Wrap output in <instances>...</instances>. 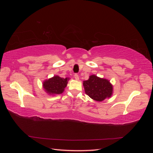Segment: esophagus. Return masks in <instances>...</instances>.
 Here are the masks:
<instances>
[{
  "label": "esophagus",
  "mask_w": 153,
  "mask_h": 153,
  "mask_svg": "<svg viewBox=\"0 0 153 153\" xmlns=\"http://www.w3.org/2000/svg\"><path fill=\"white\" fill-rule=\"evenodd\" d=\"M74 77H75L76 80H79V76H78V75L77 73L75 74V75H74Z\"/></svg>",
  "instance_id": "obj_1"
}]
</instances>
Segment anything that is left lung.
<instances>
[{"mask_svg": "<svg viewBox=\"0 0 153 153\" xmlns=\"http://www.w3.org/2000/svg\"><path fill=\"white\" fill-rule=\"evenodd\" d=\"M83 85L86 94L97 101L110 98L113 93V86L110 82L94 75H91L89 79L84 81Z\"/></svg>", "mask_w": 153, "mask_h": 153, "instance_id": "8db88e82", "label": "left lung"}]
</instances>
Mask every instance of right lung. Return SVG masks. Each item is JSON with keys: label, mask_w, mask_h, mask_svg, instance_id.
<instances>
[{"label": "right lung", "mask_w": 153, "mask_h": 153, "mask_svg": "<svg viewBox=\"0 0 153 153\" xmlns=\"http://www.w3.org/2000/svg\"><path fill=\"white\" fill-rule=\"evenodd\" d=\"M69 80V78H64L56 75L44 81L43 86L45 91L48 94H60L64 91Z\"/></svg>", "instance_id": "right-lung-1"}]
</instances>
